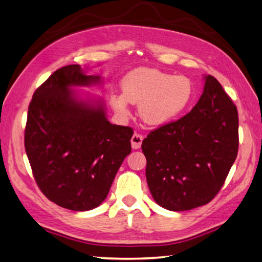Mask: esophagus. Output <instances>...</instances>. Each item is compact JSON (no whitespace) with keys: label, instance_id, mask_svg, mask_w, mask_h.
Instances as JSON below:
<instances>
[{"label":"esophagus","instance_id":"34e87169","mask_svg":"<svg viewBox=\"0 0 262 262\" xmlns=\"http://www.w3.org/2000/svg\"><path fill=\"white\" fill-rule=\"evenodd\" d=\"M142 140H144V136L140 135V133H135L131 138V145L133 149H138V148L141 147Z\"/></svg>","mask_w":262,"mask_h":262}]
</instances>
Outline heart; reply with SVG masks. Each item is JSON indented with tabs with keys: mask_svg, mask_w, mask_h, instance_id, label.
<instances>
[{
	"mask_svg": "<svg viewBox=\"0 0 262 262\" xmlns=\"http://www.w3.org/2000/svg\"><path fill=\"white\" fill-rule=\"evenodd\" d=\"M121 96L111 103L122 114L127 113V101L139 103V115L149 125L160 126L181 114L191 100L192 83L188 77L154 68H138L123 78Z\"/></svg>",
	"mask_w": 262,
	"mask_h": 262,
	"instance_id": "1",
	"label": "heart"
}]
</instances>
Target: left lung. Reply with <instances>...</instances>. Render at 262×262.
Masks as SVG:
<instances>
[{
	"instance_id": "1",
	"label": "left lung",
	"mask_w": 262,
	"mask_h": 262,
	"mask_svg": "<svg viewBox=\"0 0 262 262\" xmlns=\"http://www.w3.org/2000/svg\"><path fill=\"white\" fill-rule=\"evenodd\" d=\"M152 199L170 211L205 205L224 186L238 152V113L212 75L194 108L148 133L141 145Z\"/></svg>"
}]
</instances>
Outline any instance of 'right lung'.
Here are the masks:
<instances>
[{"instance_id": "obj_1", "label": "right lung", "mask_w": 262, "mask_h": 262, "mask_svg": "<svg viewBox=\"0 0 262 262\" xmlns=\"http://www.w3.org/2000/svg\"><path fill=\"white\" fill-rule=\"evenodd\" d=\"M78 65L61 67L34 92L25 127V150L44 196L68 210L97 208L131 152L130 126L107 121L102 105L78 101L70 86L89 85Z\"/></svg>"}]
</instances>
